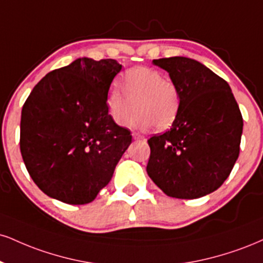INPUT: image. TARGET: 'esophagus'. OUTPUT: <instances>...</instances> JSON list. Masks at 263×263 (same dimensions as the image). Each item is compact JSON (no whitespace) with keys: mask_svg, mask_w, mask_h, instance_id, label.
<instances>
[{"mask_svg":"<svg viewBox=\"0 0 263 263\" xmlns=\"http://www.w3.org/2000/svg\"><path fill=\"white\" fill-rule=\"evenodd\" d=\"M132 137H134V140H137V141H144L145 140L144 136L138 134V132H134V134H132Z\"/></svg>","mask_w":263,"mask_h":263,"instance_id":"esophagus-1","label":"esophagus"}]
</instances>
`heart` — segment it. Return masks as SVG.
I'll list each match as a JSON object with an SVG mask.
<instances>
[{
  "label": "heart",
  "mask_w": 263,
  "mask_h": 263,
  "mask_svg": "<svg viewBox=\"0 0 263 263\" xmlns=\"http://www.w3.org/2000/svg\"><path fill=\"white\" fill-rule=\"evenodd\" d=\"M120 88L114 89L107 99L109 112L119 126L128 125L132 120L137 127H170L178 118L180 91L173 81L164 78L156 68L137 66L127 69L120 80ZM136 107H134V105Z\"/></svg>",
  "instance_id": "1"
}]
</instances>
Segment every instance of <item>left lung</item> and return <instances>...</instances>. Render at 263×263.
Masks as SVG:
<instances>
[{
	"label": "left lung",
	"mask_w": 263,
	"mask_h": 263,
	"mask_svg": "<svg viewBox=\"0 0 263 263\" xmlns=\"http://www.w3.org/2000/svg\"><path fill=\"white\" fill-rule=\"evenodd\" d=\"M180 91L178 118L170 129L148 140L147 173L164 194L200 198L216 191L239 157L242 116L229 84L196 60H153Z\"/></svg>",
	"instance_id": "8db88e82"
}]
</instances>
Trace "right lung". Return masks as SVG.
I'll use <instances>...</instances> for the list:
<instances>
[{"label":"right lung","instance_id":"add662e5","mask_svg":"<svg viewBox=\"0 0 263 263\" xmlns=\"http://www.w3.org/2000/svg\"><path fill=\"white\" fill-rule=\"evenodd\" d=\"M121 67L112 59H77L47 73L25 100L21 153L30 178L49 197L89 203L111 180L132 142L106 104Z\"/></svg>","mask_w":263,"mask_h":263}]
</instances>
